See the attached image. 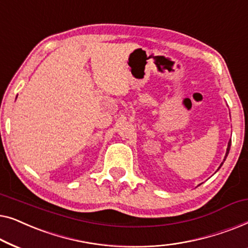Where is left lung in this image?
Masks as SVG:
<instances>
[{"label": "left lung", "mask_w": 248, "mask_h": 248, "mask_svg": "<svg viewBox=\"0 0 248 248\" xmlns=\"http://www.w3.org/2000/svg\"><path fill=\"white\" fill-rule=\"evenodd\" d=\"M230 144H232V140H230V141L228 142V147H227V151H226V157H225V159L227 158V155H228V154H229V150H230ZM225 159H223V161H225ZM222 164H223V162H221V165H220V167H221ZM220 167H219V168H220Z\"/></svg>", "instance_id": "8db88e82"}]
</instances>
